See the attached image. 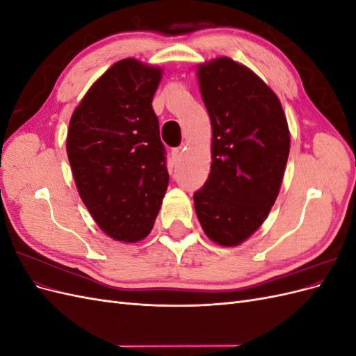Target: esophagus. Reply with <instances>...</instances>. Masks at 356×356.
<instances>
[{
    "label": "esophagus",
    "instance_id": "obj_1",
    "mask_svg": "<svg viewBox=\"0 0 356 356\" xmlns=\"http://www.w3.org/2000/svg\"><path fill=\"white\" fill-rule=\"evenodd\" d=\"M170 156H172V160H174V163H177V161H179L181 157H182V152L179 148H174V149H172Z\"/></svg>",
    "mask_w": 356,
    "mask_h": 356
}]
</instances>
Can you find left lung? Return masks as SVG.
I'll return each mask as SVG.
<instances>
[{
    "mask_svg": "<svg viewBox=\"0 0 356 356\" xmlns=\"http://www.w3.org/2000/svg\"><path fill=\"white\" fill-rule=\"evenodd\" d=\"M197 74L212 124V163L193 199L208 238L236 246L273 207L289 154V131L277 96L251 70L220 58L200 65Z\"/></svg>",
    "mask_w": 356,
    "mask_h": 356,
    "instance_id": "8db88e82",
    "label": "left lung"
}]
</instances>
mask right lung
Returning a JSON list of instances; mask_svg holds the SVG:
<instances>
[{
  "instance_id": "1",
  "label": "right lung",
  "mask_w": 356,
  "mask_h": 356,
  "mask_svg": "<svg viewBox=\"0 0 356 356\" xmlns=\"http://www.w3.org/2000/svg\"><path fill=\"white\" fill-rule=\"evenodd\" d=\"M160 77L159 68L118 60L70 122L67 153L79 195L115 241L144 239L168 188L166 149L152 105Z\"/></svg>"
}]
</instances>
